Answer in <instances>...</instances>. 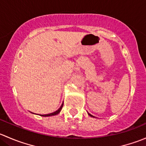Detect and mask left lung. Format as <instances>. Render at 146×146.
I'll return each mask as SVG.
<instances>
[{
    "label": "left lung",
    "mask_w": 146,
    "mask_h": 146,
    "mask_svg": "<svg viewBox=\"0 0 146 146\" xmlns=\"http://www.w3.org/2000/svg\"><path fill=\"white\" fill-rule=\"evenodd\" d=\"M89 114V115H90V116H91V117H93V116H92V115H91V114Z\"/></svg>",
    "instance_id": "left-lung-1"
}]
</instances>
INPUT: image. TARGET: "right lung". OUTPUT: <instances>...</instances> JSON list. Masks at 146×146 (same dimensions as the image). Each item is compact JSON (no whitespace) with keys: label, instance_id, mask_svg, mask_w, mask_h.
<instances>
[{"label":"right lung","instance_id":"add662e5","mask_svg":"<svg viewBox=\"0 0 146 146\" xmlns=\"http://www.w3.org/2000/svg\"><path fill=\"white\" fill-rule=\"evenodd\" d=\"M63 105H64V104H62V105L61 106V107H60V108L58 109V110H57V111H54V112L51 113V114H42V115H41V116H42V117H50V116L56 115V114H58V113H59L60 111H61V109H62V107H63Z\"/></svg>","mask_w":146,"mask_h":146}]
</instances>
